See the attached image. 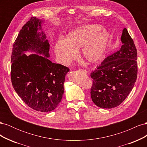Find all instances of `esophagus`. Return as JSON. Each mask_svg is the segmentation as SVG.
<instances>
[{
  "label": "esophagus",
  "mask_w": 147,
  "mask_h": 147,
  "mask_svg": "<svg viewBox=\"0 0 147 147\" xmlns=\"http://www.w3.org/2000/svg\"><path fill=\"white\" fill-rule=\"evenodd\" d=\"M80 71H82V72H84V73H87V72H86V70H83V69H81V70H80Z\"/></svg>",
  "instance_id": "34e87169"
}]
</instances>
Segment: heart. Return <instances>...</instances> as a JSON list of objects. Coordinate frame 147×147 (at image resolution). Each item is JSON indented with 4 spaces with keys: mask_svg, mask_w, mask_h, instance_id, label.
I'll use <instances>...</instances> for the list:
<instances>
[{
    "mask_svg": "<svg viewBox=\"0 0 147 147\" xmlns=\"http://www.w3.org/2000/svg\"><path fill=\"white\" fill-rule=\"evenodd\" d=\"M100 24H88L71 30L64 39L60 38L55 46L56 56L61 63L69 64L77 57V51L89 62L100 59L106 51L110 40L109 31Z\"/></svg>",
    "mask_w": 147,
    "mask_h": 147,
    "instance_id": "heart-1",
    "label": "heart"
}]
</instances>
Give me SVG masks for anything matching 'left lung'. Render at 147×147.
<instances>
[{"label": "left lung", "instance_id": "1", "mask_svg": "<svg viewBox=\"0 0 147 147\" xmlns=\"http://www.w3.org/2000/svg\"><path fill=\"white\" fill-rule=\"evenodd\" d=\"M119 50L109 56L92 71V102L100 108L112 109L126 99L137 75V53L134 41L124 28Z\"/></svg>", "mask_w": 147, "mask_h": 147}]
</instances>
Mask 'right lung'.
<instances>
[{
  "instance_id": "add662e5",
  "label": "right lung",
  "mask_w": 147,
  "mask_h": 147,
  "mask_svg": "<svg viewBox=\"0 0 147 147\" xmlns=\"http://www.w3.org/2000/svg\"><path fill=\"white\" fill-rule=\"evenodd\" d=\"M43 22L31 18L20 31L11 53V80L26 104L38 112H48L60 103L69 69L49 60L50 43L42 30ZM27 51L34 53L26 55Z\"/></svg>"
}]
</instances>
